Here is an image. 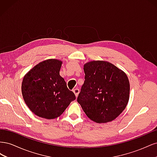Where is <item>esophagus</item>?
<instances>
[{
	"label": "esophagus",
	"instance_id": "obj_1",
	"mask_svg": "<svg viewBox=\"0 0 157 157\" xmlns=\"http://www.w3.org/2000/svg\"><path fill=\"white\" fill-rule=\"evenodd\" d=\"M73 92H74V94H75L76 97H77L78 94H79V90H78V88H75V89L73 90Z\"/></svg>",
	"mask_w": 157,
	"mask_h": 157
}]
</instances>
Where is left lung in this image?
Instances as JSON below:
<instances>
[{
	"label": "left lung",
	"instance_id": "obj_1",
	"mask_svg": "<svg viewBox=\"0 0 157 157\" xmlns=\"http://www.w3.org/2000/svg\"><path fill=\"white\" fill-rule=\"evenodd\" d=\"M84 82L77 101L97 123L111 122L124 110L129 99L126 75L111 63L93 61L84 66Z\"/></svg>",
	"mask_w": 157,
	"mask_h": 157
}]
</instances>
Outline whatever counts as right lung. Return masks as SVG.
I'll return each mask as SVG.
<instances>
[{
  "label": "right lung",
  "mask_w": 157,
  "mask_h": 157,
  "mask_svg": "<svg viewBox=\"0 0 157 157\" xmlns=\"http://www.w3.org/2000/svg\"><path fill=\"white\" fill-rule=\"evenodd\" d=\"M61 61L50 59L37 64L23 79V98L38 117L54 119L59 117L76 99L59 75Z\"/></svg>",
  "instance_id": "1"
}]
</instances>
